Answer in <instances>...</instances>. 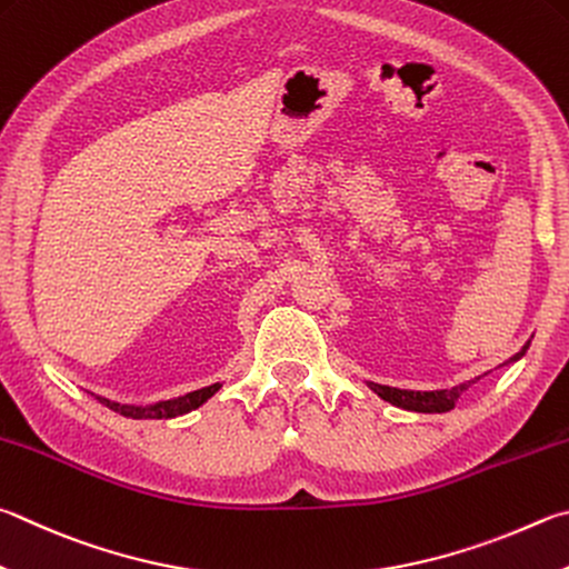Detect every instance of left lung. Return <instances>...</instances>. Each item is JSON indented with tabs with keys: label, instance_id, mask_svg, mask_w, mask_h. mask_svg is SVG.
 Segmentation results:
<instances>
[{
	"label": "left lung",
	"instance_id": "1",
	"mask_svg": "<svg viewBox=\"0 0 569 569\" xmlns=\"http://www.w3.org/2000/svg\"><path fill=\"white\" fill-rule=\"evenodd\" d=\"M525 350H528V346H525L520 353H515L508 363L520 360L525 356ZM475 380H480V378H475ZM475 380H468V383L456 386L450 390H400V388L378 386V383H368V386H370V390H376L380 398L392 402V406H398V408L416 410V412H446L450 408H456V400L475 383Z\"/></svg>",
	"mask_w": 569,
	"mask_h": 569
}]
</instances>
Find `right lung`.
<instances>
[{
	"label": "right lung",
	"instance_id": "obj_1",
	"mask_svg": "<svg viewBox=\"0 0 569 569\" xmlns=\"http://www.w3.org/2000/svg\"><path fill=\"white\" fill-rule=\"evenodd\" d=\"M221 388V383H213L209 388H201V390H193V392H186L181 398H171V400H161V402H153V406H119V402H111L107 398H99V402H104L107 408L121 412L123 418H133V420H149V418H177L183 416V412H191L199 406H203L206 400H209L216 390Z\"/></svg>",
	"mask_w": 569,
	"mask_h": 569
}]
</instances>
